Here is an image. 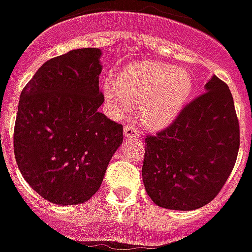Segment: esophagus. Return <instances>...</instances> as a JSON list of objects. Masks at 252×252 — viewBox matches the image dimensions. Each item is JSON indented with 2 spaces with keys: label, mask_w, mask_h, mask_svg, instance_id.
Listing matches in <instances>:
<instances>
[{
  "label": "esophagus",
  "mask_w": 252,
  "mask_h": 252,
  "mask_svg": "<svg viewBox=\"0 0 252 252\" xmlns=\"http://www.w3.org/2000/svg\"><path fill=\"white\" fill-rule=\"evenodd\" d=\"M123 134L125 137H140V130L137 129L136 126H131V125H126L123 127Z\"/></svg>",
  "instance_id": "obj_1"
}]
</instances>
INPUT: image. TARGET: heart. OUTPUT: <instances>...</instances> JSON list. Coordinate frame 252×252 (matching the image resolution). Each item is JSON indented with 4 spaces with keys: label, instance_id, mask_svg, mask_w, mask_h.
I'll return each instance as SVG.
<instances>
[{
    "label": "heart",
    "instance_id": "1",
    "mask_svg": "<svg viewBox=\"0 0 252 252\" xmlns=\"http://www.w3.org/2000/svg\"><path fill=\"white\" fill-rule=\"evenodd\" d=\"M107 103L116 115H126L140 104V119L151 129H162L180 115L193 90L189 71L163 63L130 65L103 86Z\"/></svg>",
    "mask_w": 252,
    "mask_h": 252
}]
</instances>
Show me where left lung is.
<instances>
[{
  "label": "left lung",
  "instance_id": "left-lung-1",
  "mask_svg": "<svg viewBox=\"0 0 252 252\" xmlns=\"http://www.w3.org/2000/svg\"><path fill=\"white\" fill-rule=\"evenodd\" d=\"M239 147L233 97L228 85L213 75L206 93L187 104L169 127L145 138V190L163 209H200L225 185Z\"/></svg>",
  "mask_w": 252,
  "mask_h": 252
}]
</instances>
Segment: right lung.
<instances>
[{
	"label": "right lung",
	"instance_id": "1",
	"mask_svg": "<svg viewBox=\"0 0 252 252\" xmlns=\"http://www.w3.org/2000/svg\"><path fill=\"white\" fill-rule=\"evenodd\" d=\"M101 50H70L43 63L22 90L13 131L17 167L48 202H88L103 182L123 126L98 112Z\"/></svg>",
	"mask_w": 252,
	"mask_h": 252
}]
</instances>
